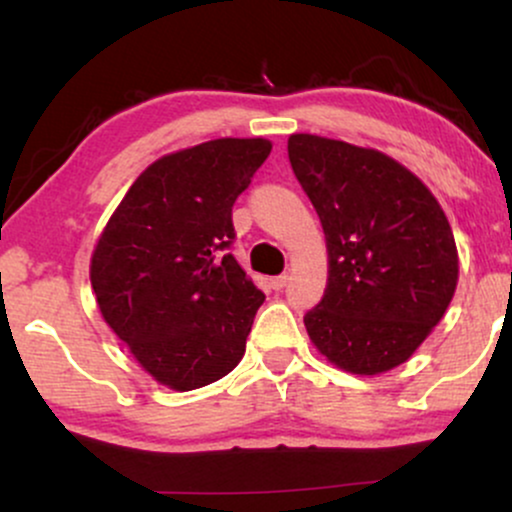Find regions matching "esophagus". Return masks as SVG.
<instances>
[{"label":"esophagus","instance_id":"1","mask_svg":"<svg viewBox=\"0 0 512 512\" xmlns=\"http://www.w3.org/2000/svg\"><path fill=\"white\" fill-rule=\"evenodd\" d=\"M286 284H289V274H279V276H274V279H272V289L274 291H281Z\"/></svg>","mask_w":512,"mask_h":512}]
</instances>
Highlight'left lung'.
Masks as SVG:
<instances>
[{"mask_svg": "<svg viewBox=\"0 0 512 512\" xmlns=\"http://www.w3.org/2000/svg\"><path fill=\"white\" fill-rule=\"evenodd\" d=\"M289 161L330 255L325 296L303 317L310 342L349 373L397 368L455 296L460 260L448 216L383 151L291 134Z\"/></svg>", "mask_w": 512, "mask_h": 512, "instance_id": "8db88e82", "label": "left lung"}]
</instances>
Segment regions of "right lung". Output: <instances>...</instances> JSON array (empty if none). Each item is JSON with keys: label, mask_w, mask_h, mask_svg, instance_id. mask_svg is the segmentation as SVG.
I'll list each match as a JSON object with an SVG mask.
<instances>
[{"label": "right lung", "mask_w": 512, "mask_h": 512, "mask_svg": "<svg viewBox=\"0 0 512 512\" xmlns=\"http://www.w3.org/2000/svg\"><path fill=\"white\" fill-rule=\"evenodd\" d=\"M272 142L214 139L175 151L134 180L91 257L98 308L151 378L197 390L245 354L264 293L228 252L231 211Z\"/></svg>", "instance_id": "obj_1"}]
</instances>
